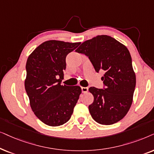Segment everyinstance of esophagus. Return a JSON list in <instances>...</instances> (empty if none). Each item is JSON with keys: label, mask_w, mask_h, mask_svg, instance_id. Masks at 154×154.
I'll return each instance as SVG.
<instances>
[{"label": "esophagus", "mask_w": 154, "mask_h": 154, "mask_svg": "<svg viewBox=\"0 0 154 154\" xmlns=\"http://www.w3.org/2000/svg\"><path fill=\"white\" fill-rule=\"evenodd\" d=\"M81 89H82V91L83 93H87V92L88 91V90H89V89H88L87 87H82Z\"/></svg>", "instance_id": "34e87169"}]
</instances>
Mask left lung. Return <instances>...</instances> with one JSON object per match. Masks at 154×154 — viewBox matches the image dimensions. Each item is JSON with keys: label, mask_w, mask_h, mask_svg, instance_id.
Returning <instances> with one entry per match:
<instances>
[{"label": "left lung", "mask_w": 154, "mask_h": 154, "mask_svg": "<svg viewBox=\"0 0 154 154\" xmlns=\"http://www.w3.org/2000/svg\"><path fill=\"white\" fill-rule=\"evenodd\" d=\"M75 51L89 57L97 72H105L101 77L105 89H89L94 96L93 103L89 106L92 118L105 125L120 121L130 110L136 85L130 51L108 35L85 41Z\"/></svg>", "instance_id": "1"}]
</instances>
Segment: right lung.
Masks as SVG:
<instances>
[{
    "label": "right lung",
    "instance_id": "add662e5",
    "mask_svg": "<svg viewBox=\"0 0 154 154\" xmlns=\"http://www.w3.org/2000/svg\"><path fill=\"white\" fill-rule=\"evenodd\" d=\"M80 42L49 40L29 56L24 87L35 116L49 126H60L70 119L82 89L61 85L66 69L67 55Z\"/></svg>",
    "mask_w": 154,
    "mask_h": 154
}]
</instances>
